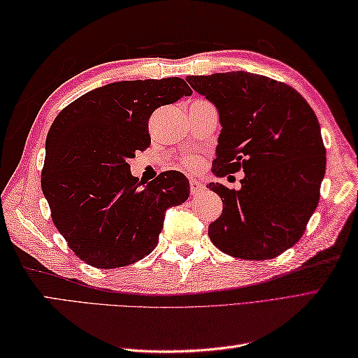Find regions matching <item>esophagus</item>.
<instances>
[{
    "label": "esophagus",
    "mask_w": 358,
    "mask_h": 358,
    "mask_svg": "<svg viewBox=\"0 0 358 358\" xmlns=\"http://www.w3.org/2000/svg\"><path fill=\"white\" fill-rule=\"evenodd\" d=\"M189 186H191V194L192 195H199L200 192L204 191V185L201 183V181L192 178L191 181H189Z\"/></svg>",
    "instance_id": "esophagus-1"
}]
</instances>
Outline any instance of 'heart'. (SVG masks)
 Wrapping results in <instances>:
<instances>
[{"label": "heart", "mask_w": 358, "mask_h": 358, "mask_svg": "<svg viewBox=\"0 0 358 358\" xmlns=\"http://www.w3.org/2000/svg\"><path fill=\"white\" fill-rule=\"evenodd\" d=\"M185 166L189 167V169H195V167L200 166V159L195 157H187L185 158Z\"/></svg>", "instance_id": "1"}]
</instances>
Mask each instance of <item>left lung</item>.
Instances as JSON below:
<instances>
[{
    "label": "left lung",
    "instance_id": "1",
    "mask_svg": "<svg viewBox=\"0 0 358 358\" xmlns=\"http://www.w3.org/2000/svg\"><path fill=\"white\" fill-rule=\"evenodd\" d=\"M215 106L222 132L215 177L240 169L238 191L220 183L223 212L209 224L214 245L245 260H269L301 238L320 200L326 149L313 108L285 83L249 72L191 75Z\"/></svg>",
    "mask_w": 358,
    "mask_h": 358
}]
</instances>
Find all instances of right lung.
<instances>
[{
  "label": "right lung",
  "instance_id": "1",
  "mask_svg": "<svg viewBox=\"0 0 358 358\" xmlns=\"http://www.w3.org/2000/svg\"><path fill=\"white\" fill-rule=\"evenodd\" d=\"M189 95L177 77L117 81L81 95L52 123L41 189L53 224L83 262L113 269L141 260L157 246L167 208L187 200L181 172L143 185L127 162L150 144L154 110Z\"/></svg>",
  "mask_w": 358,
  "mask_h": 358
}]
</instances>
